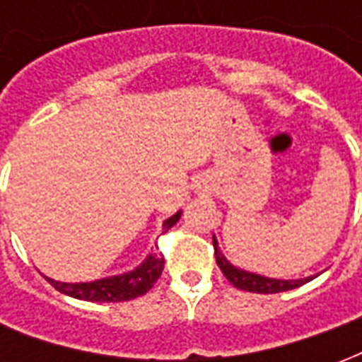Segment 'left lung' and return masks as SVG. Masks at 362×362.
<instances>
[{
	"instance_id": "1",
	"label": "left lung",
	"mask_w": 362,
	"mask_h": 362,
	"mask_svg": "<svg viewBox=\"0 0 362 362\" xmlns=\"http://www.w3.org/2000/svg\"><path fill=\"white\" fill-rule=\"evenodd\" d=\"M213 248H215V259H217V266L221 267L223 275L227 277L236 288H243V291H250V293H264V295H269V293H283V291H291V288L300 287L303 283L310 281L312 277H306V279H296V281H283V279H269V277H262V275H256V273H248L238 269V267L230 266L225 256L221 254L219 244L213 236Z\"/></svg>"
}]
</instances>
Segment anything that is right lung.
Returning a JSON list of instances; mask_svg holds the SVG:
<instances>
[{"label": "right lung", "mask_w": 362, "mask_h": 362, "mask_svg": "<svg viewBox=\"0 0 362 362\" xmlns=\"http://www.w3.org/2000/svg\"><path fill=\"white\" fill-rule=\"evenodd\" d=\"M180 219V213L173 215L170 219L165 221V230L176 225ZM165 269V258L151 254L149 258L143 262L141 266L134 272L108 277V279L93 281V283H59V281L48 279L50 285L59 293L81 300H90V303H124L132 300L137 296L149 293L151 287L157 283L160 273Z\"/></svg>", "instance_id": "right-lung-1"}]
</instances>
